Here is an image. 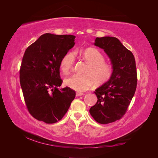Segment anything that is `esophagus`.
Returning <instances> with one entry per match:
<instances>
[{
  "label": "esophagus",
  "mask_w": 158,
  "mask_h": 158,
  "mask_svg": "<svg viewBox=\"0 0 158 158\" xmlns=\"http://www.w3.org/2000/svg\"><path fill=\"white\" fill-rule=\"evenodd\" d=\"M84 95V93H82V92H77V93H76V97L82 96V95Z\"/></svg>",
  "instance_id": "1"
}]
</instances>
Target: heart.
Listing matches in <instances>:
<instances>
[{
	"label": "heart",
	"instance_id": "b5f03b06",
	"mask_svg": "<svg viewBox=\"0 0 158 158\" xmlns=\"http://www.w3.org/2000/svg\"><path fill=\"white\" fill-rule=\"evenodd\" d=\"M80 55L89 64L85 74H74L64 80V84L71 89L78 92L88 89L95 82L103 84L111 78L113 74V66L106 63V58L98 49L89 47L80 51ZM76 61L73 51H69L62 57L60 68L62 73L69 74L73 69Z\"/></svg>",
	"mask_w": 158,
	"mask_h": 158
}]
</instances>
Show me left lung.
<instances>
[{
  "mask_svg": "<svg viewBox=\"0 0 158 158\" xmlns=\"http://www.w3.org/2000/svg\"><path fill=\"white\" fill-rule=\"evenodd\" d=\"M94 45L102 48L111 59V78L95 89L97 103L89 109L91 115L100 124L121 119L127 111L137 85L136 62L132 52L117 38L97 37Z\"/></svg>",
  "mask_w": 158,
  "mask_h": 158,
  "instance_id": "8db88e82",
  "label": "left lung"
}]
</instances>
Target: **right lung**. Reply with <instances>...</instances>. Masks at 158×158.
Listing matches in <instances>:
<instances>
[{
  "label": "right lung",
  "mask_w": 158,
  "mask_h": 158,
  "mask_svg": "<svg viewBox=\"0 0 158 158\" xmlns=\"http://www.w3.org/2000/svg\"><path fill=\"white\" fill-rule=\"evenodd\" d=\"M73 35L45 33L26 49L20 69V82L28 111L37 120L52 124L61 120L76 93L60 86L62 57L74 47Z\"/></svg>",
  "instance_id": "add662e5"
}]
</instances>
